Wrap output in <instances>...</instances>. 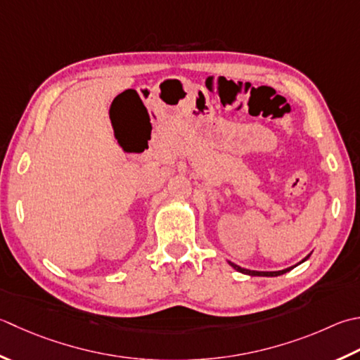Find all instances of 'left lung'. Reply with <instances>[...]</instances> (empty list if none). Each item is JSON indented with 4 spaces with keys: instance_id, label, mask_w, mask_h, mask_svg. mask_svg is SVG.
<instances>
[{
    "instance_id": "8db88e82",
    "label": "left lung",
    "mask_w": 360,
    "mask_h": 360,
    "mask_svg": "<svg viewBox=\"0 0 360 360\" xmlns=\"http://www.w3.org/2000/svg\"><path fill=\"white\" fill-rule=\"evenodd\" d=\"M307 259H309V256H307L306 259H302V262H304V260H307ZM231 265L234 266V269H236L237 271L245 273V274H250V276H279V274H284V273L290 271V270L293 269V266H290V269H285V270H281V271H255V270H246V269H242V266H238V265L232 264V262H231Z\"/></svg>"
}]
</instances>
